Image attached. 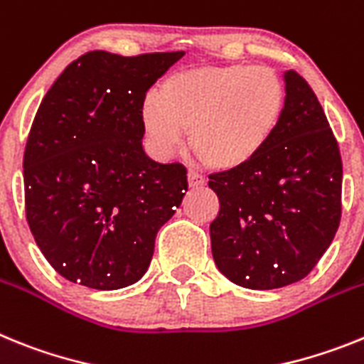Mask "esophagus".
Returning a JSON list of instances; mask_svg holds the SVG:
<instances>
[{
	"instance_id": "34e87169",
	"label": "esophagus",
	"mask_w": 364,
	"mask_h": 364,
	"mask_svg": "<svg viewBox=\"0 0 364 364\" xmlns=\"http://www.w3.org/2000/svg\"><path fill=\"white\" fill-rule=\"evenodd\" d=\"M186 179H188V186H192V188H200V186H205V183H207V179H205L201 173L194 172V170L188 172Z\"/></svg>"
}]
</instances>
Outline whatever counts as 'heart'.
<instances>
[{
    "label": "heart",
    "instance_id": "b5f03b06",
    "mask_svg": "<svg viewBox=\"0 0 364 364\" xmlns=\"http://www.w3.org/2000/svg\"><path fill=\"white\" fill-rule=\"evenodd\" d=\"M286 109V86L269 68L200 65L172 73L148 95L141 122L151 150L168 156L188 129L192 151L214 170H236L273 141Z\"/></svg>",
    "mask_w": 364,
    "mask_h": 364
}]
</instances>
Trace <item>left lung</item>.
<instances>
[{
    "instance_id": "8db88e82",
    "label": "left lung",
    "mask_w": 364,
    "mask_h": 364,
    "mask_svg": "<svg viewBox=\"0 0 364 364\" xmlns=\"http://www.w3.org/2000/svg\"><path fill=\"white\" fill-rule=\"evenodd\" d=\"M284 82L286 109L267 148L247 166L208 176L220 200L210 223L214 262L249 289L308 277L341 221L339 144L308 82L296 71Z\"/></svg>"
}]
</instances>
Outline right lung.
Masks as SVG:
<instances>
[{
	"instance_id": "add662e5",
	"label": "right lung",
	"mask_w": 364,
	"mask_h": 364,
	"mask_svg": "<svg viewBox=\"0 0 364 364\" xmlns=\"http://www.w3.org/2000/svg\"><path fill=\"white\" fill-rule=\"evenodd\" d=\"M185 53L82 55L56 78L23 154L25 214L55 271L93 289L146 273L157 230L188 191L186 168L143 150L146 91Z\"/></svg>"
}]
</instances>
